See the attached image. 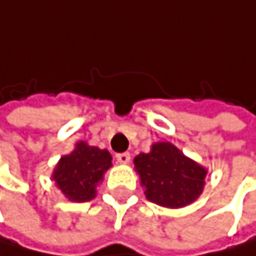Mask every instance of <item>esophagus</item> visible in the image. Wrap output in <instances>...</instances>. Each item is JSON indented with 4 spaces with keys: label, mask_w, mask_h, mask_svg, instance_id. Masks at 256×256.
Returning <instances> with one entry per match:
<instances>
[{
    "label": "esophagus",
    "mask_w": 256,
    "mask_h": 256,
    "mask_svg": "<svg viewBox=\"0 0 256 256\" xmlns=\"http://www.w3.org/2000/svg\"><path fill=\"white\" fill-rule=\"evenodd\" d=\"M116 158H118L119 163L126 164V163H130V160H131V154H130V152H120V154L116 156Z\"/></svg>",
    "instance_id": "esophagus-1"
}]
</instances>
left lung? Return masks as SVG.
Here are the masks:
<instances>
[{"label": "left lung", "instance_id": "left-lung-1", "mask_svg": "<svg viewBox=\"0 0 256 256\" xmlns=\"http://www.w3.org/2000/svg\"><path fill=\"white\" fill-rule=\"evenodd\" d=\"M134 170L146 198L162 208L192 204L204 189L208 170L171 142H156L150 152L134 157Z\"/></svg>", "mask_w": 256, "mask_h": 256}]
</instances>
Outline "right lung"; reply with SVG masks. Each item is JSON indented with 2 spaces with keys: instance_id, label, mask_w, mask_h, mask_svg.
Here are the masks:
<instances>
[{
  "instance_id": "right-lung-1",
  "label": "right lung",
  "mask_w": 256,
  "mask_h": 256,
  "mask_svg": "<svg viewBox=\"0 0 256 256\" xmlns=\"http://www.w3.org/2000/svg\"><path fill=\"white\" fill-rule=\"evenodd\" d=\"M112 157L108 150L79 140L74 150L62 156L52 172V180L68 202L84 203L96 197V188L111 168Z\"/></svg>"
}]
</instances>
